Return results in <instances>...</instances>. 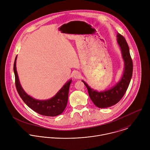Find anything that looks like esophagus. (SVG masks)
Returning a JSON list of instances; mask_svg holds the SVG:
<instances>
[{
    "label": "esophagus",
    "instance_id": "esophagus-1",
    "mask_svg": "<svg viewBox=\"0 0 150 150\" xmlns=\"http://www.w3.org/2000/svg\"><path fill=\"white\" fill-rule=\"evenodd\" d=\"M80 73L79 72V71H75V72H74V73H73V77L74 78V79H79L80 77Z\"/></svg>",
    "mask_w": 150,
    "mask_h": 150
}]
</instances>
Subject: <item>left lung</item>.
<instances>
[{"label": "left lung", "instance_id": "obj_1", "mask_svg": "<svg viewBox=\"0 0 150 150\" xmlns=\"http://www.w3.org/2000/svg\"><path fill=\"white\" fill-rule=\"evenodd\" d=\"M117 43L121 51L124 61V71L121 80L109 89L98 92L92 89L83 80L89 96L94 105L99 108H107L117 104L124 96L128 88L133 73V62L131 58L128 43L123 36L118 33Z\"/></svg>", "mask_w": 150, "mask_h": 150}]
</instances>
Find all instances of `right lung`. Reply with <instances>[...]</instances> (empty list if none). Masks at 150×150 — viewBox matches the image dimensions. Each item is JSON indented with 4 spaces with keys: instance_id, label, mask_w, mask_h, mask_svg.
<instances>
[{
    "instance_id": "obj_1",
    "label": "right lung",
    "mask_w": 150,
    "mask_h": 150,
    "mask_svg": "<svg viewBox=\"0 0 150 150\" xmlns=\"http://www.w3.org/2000/svg\"><path fill=\"white\" fill-rule=\"evenodd\" d=\"M16 56L14 63V71L15 75L16 86L17 92L25 103L39 114L54 117L62 114L66 107L68 100V94L71 79L69 80L63 87L52 98L48 100H37L28 95L23 89L20 84L17 69H16Z\"/></svg>"
}]
</instances>
